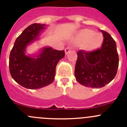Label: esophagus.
<instances>
[{"label": "esophagus", "instance_id": "34e87169", "mask_svg": "<svg viewBox=\"0 0 127 127\" xmlns=\"http://www.w3.org/2000/svg\"><path fill=\"white\" fill-rule=\"evenodd\" d=\"M64 51H65V54H66V55H67V54L71 51V49H70L69 47H66V48H65Z\"/></svg>", "mask_w": 127, "mask_h": 127}]
</instances>
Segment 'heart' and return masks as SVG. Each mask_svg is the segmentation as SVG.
<instances>
[{
    "mask_svg": "<svg viewBox=\"0 0 127 127\" xmlns=\"http://www.w3.org/2000/svg\"><path fill=\"white\" fill-rule=\"evenodd\" d=\"M74 43L77 45H82L87 52H92L101 47L104 41L102 35L89 29L82 30L74 38Z\"/></svg>",
    "mask_w": 127,
    "mask_h": 127,
    "instance_id": "1",
    "label": "heart"
}]
</instances>
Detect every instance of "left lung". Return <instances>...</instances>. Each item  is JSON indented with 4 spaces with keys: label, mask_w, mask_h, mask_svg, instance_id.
I'll return each mask as SVG.
<instances>
[{
    "label": "left lung",
    "mask_w": 127,
    "mask_h": 127,
    "mask_svg": "<svg viewBox=\"0 0 127 127\" xmlns=\"http://www.w3.org/2000/svg\"><path fill=\"white\" fill-rule=\"evenodd\" d=\"M104 36L101 48L92 52L77 51L75 67L76 79L82 86L100 88L111 82L119 67L116 43L109 33L100 30Z\"/></svg>",
    "instance_id": "obj_1"
}]
</instances>
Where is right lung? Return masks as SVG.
<instances>
[{
  "instance_id": "1",
  "label": "right lung",
  "mask_w": 127,
  "mask_h": 127,
  "mask_svg": "<svg viewBox=\"0 0 127 127\" xmlns=\"http://www.w3.org/2000/svg\"><path fill=\"white\" fill-rule=\"evenodd\" d=\"M33 23L28 26L16 39L9 57V70L18 84L30 89H38L53 82L58 63L65 56L63 50L44 47L36 56L25 54L28 44L37 40L46 27Z\"/></svg>"
}]
</instances>
